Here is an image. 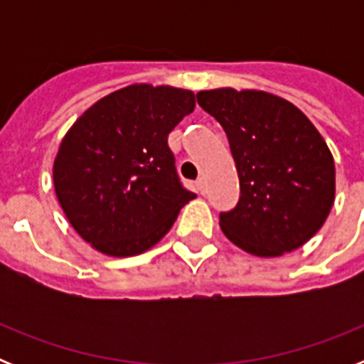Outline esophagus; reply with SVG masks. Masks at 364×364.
Masks as SVG:
<instances>
[{
  "label": "esophagus",
  "mask_w": 364,
  "mask_h": 364,
  "mask_svg": "<svg viewBox=\"0 0 364 364\" xmlns=\"http://www.w3.org/2000/svg\"><path fill=\"white\" fill-rule=\"evenodd\" d=\"M195 188H197V191L200 193V195H204L205 193V180L202 178V176L200 178H197V182H195Z\"/></svg>",
  "instance_id": "1"
}]
</instances>
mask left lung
Listing matches in <instances>:
<instances>
[{
    "label": "left lung",
    "mask_w": 364,
    "mask_h": 364,
    "mask_svg": "<svg viewBox=\"0 0 364 364\" xmlns=\"http://www.w3.org/2000/svg\"><path fill=\"white\" fill-rule=\"evenodd\" d=\"M197 102L222 125L240 180V198L220 230L244 252L279 257L314 237L336 197L326 142L301 109L264 91H200Z\"/></svg>",
    "instance_id": "obj_1"
}]
</instances>
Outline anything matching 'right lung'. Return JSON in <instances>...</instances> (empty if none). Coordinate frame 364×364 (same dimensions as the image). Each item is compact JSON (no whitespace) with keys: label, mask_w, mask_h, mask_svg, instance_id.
I'll return each instance as SVG.
<instances>
[{"label":"right lung","mask_w":364,"mask_h":364,"mask_svg":"<svg viewBox=\"0 0 364 364\" xmlns=\"http://www.w3.org/2000/svg\"><path fill=\"white\" fill-rule=\"evenodd\" d=\"M195 109V95L134 83L98 100L67 131L54 189L70 226L111 257L144 253L197 197L176 175L167 134Z\"/></svg>","instance_id":"right-lung-1"}]
</instances>
